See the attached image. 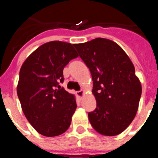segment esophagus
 <instances>
[{"instance_id": "obj_1", "label": "esophagus", "mask_w": 158, "mask_h": 158, "mask_svg": "<svg viewBox=\"0 0 158 158\" xmlns=\"http://www.w3.org/2000/svg\"><path fill=\"white\" fill-rule=\"evenodd\" d=\"M84 93H85V91H84V90H81V91L77 92V96L80 99L82 98V96H83Z\"/></svg>"}]
</instances>
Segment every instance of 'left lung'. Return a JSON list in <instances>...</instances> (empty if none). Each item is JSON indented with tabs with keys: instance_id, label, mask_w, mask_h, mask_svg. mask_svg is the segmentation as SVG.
Instances as JSON below:
<instances>
[{
	"instance_id": "1",
	"label": "left lung",
	"mask_w": 158,
	"mask_h": 158,
	"mask_svg": "<svg viewBox=\"0 0 158 158\" xmlns=\"http://www.w3.org/2000/svg\"><path fill=\"white\" fill-rule=\"evenodd\" d=\"M73 46L93 81L96 107L89 112V122L100 135H119L135 118L142 94L133 63L116 43L107 39L96 38Z\"/></svg>"
}]
</instances>
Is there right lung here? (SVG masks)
Here are the masks:
<instances>
[{"instance_id": "obj_1", "label": "right lung", "mask_w": 158, "mask_h": 158, "mask_svg": "<svg viewBox=\"0 0 158 158\" xmlns=\"http://www.w3.org/2000/svg\"><path fill=\"white\" fill-rule=\"evenodd\" d=\"M77 57L73 44L51 41L31 53L20 68L17 95L22 110L43 136H58L70 126L76 99L59 82L64 81V67Z\"/></svg>"}]
</instances>
